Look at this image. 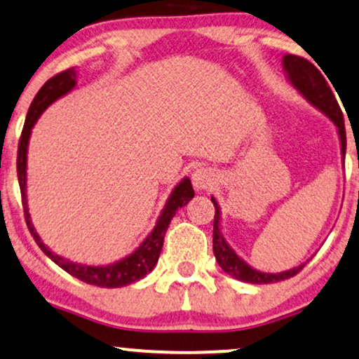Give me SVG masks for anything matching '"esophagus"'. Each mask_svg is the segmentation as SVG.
Instances as JSON below:
<instances>
[{
	"label": "esophagus",
	"instance_id": "obj_1",
	"mask_svg": "<svg viewBox=\"0 0 359 359\" xmlns=\"http://www.w3.org/2000/svg\"><path fill=\"white\" fill-rule=\"evenodd\" d=\"M215 182V174L210 169H197L192 174V184L195 190H207Z\"/></svg>",
	"mask_w": 359,
	"mask_h": 359
}]
</instances>
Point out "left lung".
Wrapping results in <instances>:
<instances>
[{
	"label": "left lung",
	"instance_id": "1",
	"mask_svg": "<svg viewBox=\"0 0 359 359\" xmlns=\"http://www.w3.org/2000/svg\"><path fill=\"white\" fill-rule=\"evenodd\" d=\"M281 65H283L285 76H287L288 83L293 86L303 97L306 99V102H310L313 107L318 109L320 112L328 117L337 127V133L339 137V147H341V157L344 161V154H346V133H344V119L341 114V109L338 106L337 97L331 93L328 83L323 78V74L311 65L310 61H306L305 57L293 56V54H287L281 59ZM213 207H215V217H213V255H215L217 263L220 265V269L229 273L233 278L245 283H253V285H265V283H276V281L292 278L303 270L302 265L293 266V269L280 271V273H266V271H260L253 266L248 265L243 258H240L232 247L226 243V240L222 233L220 226V205L215 201V197H212Z\"/></svg>",
	"mask_w": 359,
	"mask_h": 359
}]
</instances>
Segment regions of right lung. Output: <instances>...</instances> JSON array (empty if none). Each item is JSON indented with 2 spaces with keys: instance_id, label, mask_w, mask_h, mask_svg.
<instances>
[{
  "instance_id": "add662e5",
  "label": "right lung",
  "mask_w": 359,
  "mask_h": 359,
  "mask_svg": "<svg viewBox=\"0 0 359 359\" xmlns=\"http://www.w3.org/2000/svg\"><path fill=\"white\" fill-rule=\"evenodd\" d=\"M76 79H78V71L74 67L71 69L59 72L54 76L46 84L43 86L36 94L33 102H31L28 116H26L25 127H22L20 146H18V182H20L21 189V197H22V208H25V217L26 224L31 235L34 237V242L38 243V247L43 250L51 260L56 263L57 266H61L62 270L74 276L84 283L96 285L101 288H121L126 285L134 283L144 278L147 273H151L154 266L157 265L158 255L162 252V245H164V237L167 229H169L170 220L174 219L175 212L184 205H187L190 198L194 197L195 192L190 184L189 177H184L179 184L175 185L172 190L169 198H167L164 208H162L161 215L156 222V226L151 233L144 238V242L139 245L135 250L121 260L114 263H109V265H83V263H76L67 260V258L54 253L48 245L43 243V240L36 232L34 225L31 224V215L28 208V195H26V167H28V144L31 137V130L38 119L41 117L46 109L51 106L53 102H56L59 97L66 96L67 93H71L76 88Z\"/></svg>"
}]
</instances>
